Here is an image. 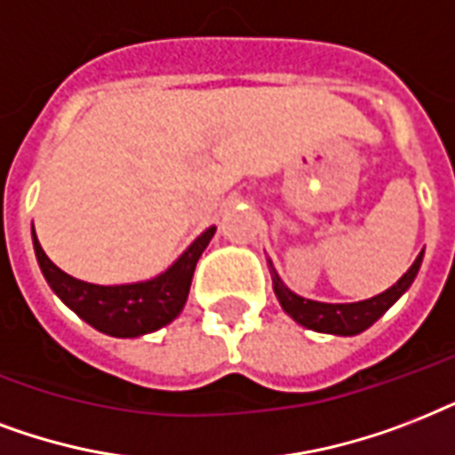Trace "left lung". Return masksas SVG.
<instances>
[{
  "label": "left lung",
  "mask_w": 455,
  "mask_h": 455,
  "mask_svg": "<svg viewBox=\"0 0 455 455\" xmlns=\"http://www.w3.org/2000/svg\"><path fill=\"white\" fill-rule=\"evenodd\" d=\"M422 256L425 249L418 253V259L413 260V266L408 267L406 273L396 280V283L385 290L382 294L372 299H363V301H354V304H325V301H313V299H304L294 294L287 284L280 280L277 270L273 267V260L267 259V267H270V277H273V290L275 297L283 306V311L290 315L291 320H297L299 325L308 327L313 332L337 334V337H354L361 334L363 330H368L372 323H378L396 301L408 291V287L413 284L415 275L422 266Z\"/></svg>",
  "instance_id": "1"
}]
</instances>
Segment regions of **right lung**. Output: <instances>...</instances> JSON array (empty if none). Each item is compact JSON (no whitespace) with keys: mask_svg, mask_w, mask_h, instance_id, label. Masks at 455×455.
Returning a JSON list of instances; mask_svg holds the SVG:
<instances>
[{"mask_svg":"<svg viewBox=\"0 0 455 455\" xmlns=\"http://www.w3.org/2000/svg\"><path fill=\"white\" fill-rule=\"evenodd\" d=\"M213 235H216V228L211 225L209 230H204L164 273H158L151 280L128 284H92L63 273L61 267L49 260L37 242L35 228L33 246L42 275L70 311L108 337L135 339L142 334L156 332L178 318L188 301L196 260L209 246Z\"/></svg>","mask_w":455,"mask_h":455,"instance_id":"right-lung-1","label":"right lung"}]
</instances>
